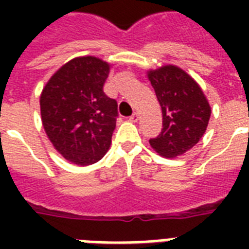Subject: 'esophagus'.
I'll return each mask as SVG.
<instances>
[{
  "mask_svg": "<svg viewBox=\"0 0 249 249\" xmlns=\"http://www.w3.org/2000/svg\"><path fill=\"white\" fill-rule=\"evenodd\" d=\"M129 120L132 121V123H137V121L140 120V113H138V112H134V113H133V115H132V116L129 117Z\"/></svg>",
  "mask_w": 249,
  "mask_h": 249,
  "instance_id": "obj_1",
  "label": "esophagus"
}]
</instances>
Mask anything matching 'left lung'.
<instances>
[{
	"label": "left lung",
	"mask_w": 249,
	"mask_h": 249,
	"mask_svg": "<svg viewBox=\"0 0 249 249\" xmlns=\"http://www.w3.org/2000/svg\"><path fill=\"white\" fill-rule=\"evenodd\" d=\"M146 75L163 113L161 133L150 144L166 159L183 155L207 130L212 113L208 99L200 85L178 66L165 64L147 70Z\"/></svg>",
	"instance_id": "obj_1"
}]
</instances>
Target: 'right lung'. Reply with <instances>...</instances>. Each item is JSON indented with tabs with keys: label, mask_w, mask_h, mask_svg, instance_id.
Instances as JSON below:
<instances>
[{
	"label": "right lung",
	"mask_w": 249,
	"mask_h": 249,
	"mask_svg": "<svg viewBox=\"0 0 249 249\" xmlns=\"http://www.w3.org/2000/svg\"><path fill=\"white\" fill-rule=\"evenodd\" d=\"M111 68L97 56H76L54 72L41 91L45 133L75 165H91L108 151L117 116L116 101L103 93Z\"/></svg>",
	"instance_id": "obj_1"
}]
</instances>
